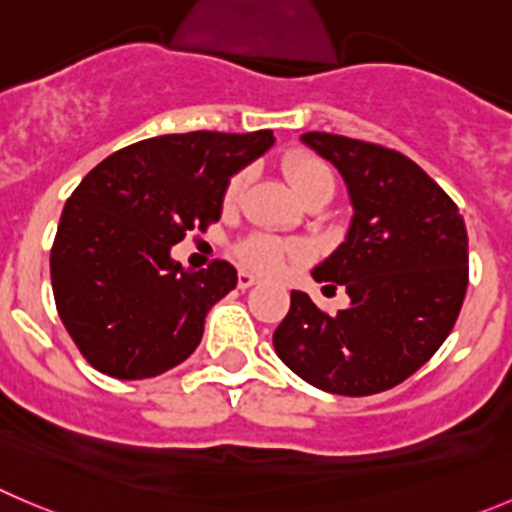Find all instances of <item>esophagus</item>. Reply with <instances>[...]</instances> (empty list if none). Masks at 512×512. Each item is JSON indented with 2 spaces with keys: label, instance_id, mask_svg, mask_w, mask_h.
<instances>
[{
  "label": "esophagus",
  "instance_id": "obj_1",
  "mask_svg": "<svg viewBox=\"0 0 512 512\" xmlns=\"http://www.w3.org/2000/svg\"><path fill=\"white\" fill-rule=\"evenodd\" d=\"M253 284H259L256 276L248 274V271H241V274H238V289H251Z\"/></svg>",
  "mask_w": 512,
  "mask_h": 512
}]
</instances>
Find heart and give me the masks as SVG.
I'll list each match as a JSON object with an SVG mask.
<instances>
[{"label":"heart","mask_w":512,"mask_h":512,"mask_svg":"<svg viewBox=\"0 0 512 512\" xmlns=\"http://www.w3.org/2000/svg\"><path fill=\"white\" fill-rule=\"evenodd\" d=\"M284 175L291 183L296 196L304 203L314 201L319 196H334V173L332 168L321 158L311 153H289L284 158ZM246 170H238L231 175L223 191V203L233 206L241 198L243 186H246ZM238 259L248 269L259 271V274H279L289 261H296L301 256V248L291 241H281L276 236H266V233H253V236L243 238L236 246Z\"/></svg>","instance_id":"heart-1"}]
</instances>
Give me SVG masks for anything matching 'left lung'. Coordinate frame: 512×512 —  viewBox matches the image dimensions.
<instances>
[{
	"mask_svg": "<svg viewBox=\"0 0 512 512\" xmlns=\"http://www.w3.org/2000/svg\"><path fill=\"white\" fill-rule=\"evenodd\" d=\"M301 140L347 183L354 208L347 238L311 276L342 284L352 304L332 316L291 291L274 349L314 387L367 397L405 382L452 332L467 291L465 221L397 150L332 133Z\"/></svg>",
	"mask_w": 512,
	"mask_h": 512,
	"instance_id": "1",
	"label": "left lung"
}]
</instances>
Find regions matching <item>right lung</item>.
I'll use <instances>...</instances> for the list:
<instances>
[{
  "label": "right lung",
  "mask_w": 512,
  "mask_h": 512,
  "mask_svg": "<svg viewBox=\"0 0 512 512\" xmlns=\"http://www.w3.org/2000/svg\"><path fill=\"white\" fill-rule=\"evenodd\" d=\"M271 145V130L160 135L82 178L62 208L50 274L57 314L97 372L158 377L196 352L238 274L228 261L183 269L170 246L216 223L231 175Z\"/></svg>",
  "instance_id": "1"
}]
</instances>
